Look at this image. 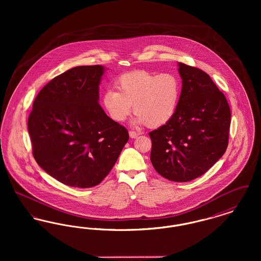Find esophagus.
<instances>
[{
  "label": "esophagus",
  "mask_w": 261,
  "mask_h": 261,
  "mask_svg": "<svg viewBox=\"0 0 261 261\" xmlns=\"http://www.w3.org/2000/svg\"><path fill=\"white\" fill-rule=\"evenodd\" d=\"M139 135H140V133L135 132V131H130V132H129V136H130V138H132V139H135V138H137Z\"/></svg>",
  "instance_id": "1"
}]
</instances>
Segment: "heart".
<instances>
[{
  "label": "heart",
  "instance_id": "b5f03b06",
  "mask_svg": "<svg viewBox=\"0 0 261 261\" xmlns=\"http://www.w3.org/2000/svg\"><path fill=\"white\" fill-rule=\"evenodd\" d=\"M115 86L117 91L109 89L102 95V106L112 120L123 122L134 105V123L153 128L172 119L181 96V82L174 73L129 72L119 76Z\"/></svg>",
  "mask_w": 261,
  "mask_h": 261
}]
</instances>
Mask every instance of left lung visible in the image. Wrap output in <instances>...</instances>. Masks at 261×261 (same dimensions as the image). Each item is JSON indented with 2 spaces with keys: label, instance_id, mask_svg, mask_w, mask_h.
<instances>
[{
  "label": "left lung",
  "instance_id": "left-lung-1",
  "mask_svg": "<svg viewBox=\"0 0 261 261\" xmlns=\"http://www.w3.org/2000/svg\"><path fill=\"white\" fill-rule=\"evenodd\" d=\"M182 90L172 119L149 132L150 162L174 182L205 173L222 158L229 139L231 112L223 93L201 69L178 62Z\"/></svg>",
  "mask_w": 261,
  "mask_h": 261
}]
</instances>
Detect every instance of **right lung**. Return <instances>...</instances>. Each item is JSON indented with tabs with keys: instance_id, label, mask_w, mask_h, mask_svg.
I'll return each mask as SVG.
<instances>
[{
	"instance_id": "obj_1",
	"label": "right lung",
	"mask_w": 261,
	"mask_h": 261,
	"mask_svg": "<svg viewBox=\"0 0 261 261\" xmlns=\"http://www.w3.org/2000/svg\"><path fill=\"white\" fill-rule=\"evenodd\" d=\"M102 65L76 66L55 77L36 97L28 118L39 166L67 186L91 188L110 173L127 129L99 103Z\"/></svg>"
}]
</instances>
